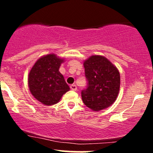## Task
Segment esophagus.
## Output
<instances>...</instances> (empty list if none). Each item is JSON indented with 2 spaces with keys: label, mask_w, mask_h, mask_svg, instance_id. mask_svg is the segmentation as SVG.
I'll return each instance as SVG.
<instances>
[{
  "label": "esophagus",
  "mask_w": 153,
  "mask_h": 153,
  "mask_svg": "<svg viewBox=\"0 0 153 153\" xmlns=\"http://www.w3.org/2000/svg\"><path fill=\"white\" fill-rule=\"evenodd\" d=\"M70 89H72V90H77V86L75 84H72V85H70Z\"/></svg>",
  "instance_id": "obj_1"
}]
</instances>
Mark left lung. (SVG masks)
I'll list each match as a JSON object with an SVG mask.
<instances>
[{"label": "left lung", "mask_w": 153, "mask_h": 153, "mask_svg": "<svg viewBox=\"0 0 153 153\" xmlns=\"http://www.w3.org/2000/svg\"><path fill=\"white\" fill-rule=\"evenodd\" d=\"M86 89L81 91L83 102L94 111L106 109L116 100L120 89V74L105 57L92 55L84 63Z\"/></svg>", "instance_id": "left-lung-1"}]
</instances>
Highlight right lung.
Instances as JSON below:
<instances>
[{"mask_svg": "<svg viewBox=\"0 0 153 153\" xmlns=\"http://www.w3.org/2000/svg\"><path fill=\"white\" fill-rule=\"evenodd\" d=\"M64 60L54 54L42 57L29 72L28 84L32 95L45 105L57 104L69 90L59 68Z\"/></svg>", "mask_w": 153, "mask_h": 153, "instance_id": "obj_1", "label": "right lung"}]
</instances>
